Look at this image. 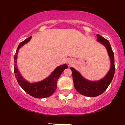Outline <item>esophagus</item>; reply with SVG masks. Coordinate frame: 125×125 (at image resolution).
I'll return each mask as SVG.
<instances>
[{
	"label": "esophagus",
	"instance_id": "obj_1",
	"mask_svg": "<svg viewBox=\"0 0 125 125\" xmlns=\"http://www.w3.org/2000/svg\"><path fill=\"white\" fill-rule=\"evenodd\" d=\"M69 63V64H71V62H68Z\"/></svg>",
	"mask_w": 125,
	"mask_h": 125
}]
</instances>
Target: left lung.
Segmentation results:
<instances>
[{
	"instance_id": "1",
	"label": "left lung",
	"mask_w": 125,
	"mask_h": 125,
	"mask_svg": "<svg viewBox=\"0 0 125 125\" xmlns=\"http://www.w3.org/2000/svg\"><path fill=\"white\" fill-rule=\"evenodd\" d=\"M97 41L105 46L110 59V67L106 75L99 81H90L83 77L76 70L71 67L74 87L79 94L86 96L96 97L102 94L111 83L115 71L114 54L109 42L98 34L97 35Z\"/></svg>"
}]
</instances>
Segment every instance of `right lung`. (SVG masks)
<instances>
[{
	"label": "right lung",
	"mask_w": 125,
	"mask_h": 125,
	"mask_svg": "<svg viewBox=\"0 0 125 125\" xmlns=\"http://www.w3.org/2000/svg\"><path fill=\"white\" fill-rule=\"evenodd\" d=\"M31 36L23 41L19 45L16 50V52L14 57V73L15 74V77L16 78L19 84L21 86L26 93L36 98H45L48 97L54 93L57 88V82L62 73L64 71L65 69L67 68L66 64L61 65L54 69L52 73L48 77L43 81L38 82L30 83L26 80H25L20 72L18 71L17 67V59H18V54L19 49L24 44L29 42Z\"/></svg>",
	"instance_id": "1"
}]
</instances>
